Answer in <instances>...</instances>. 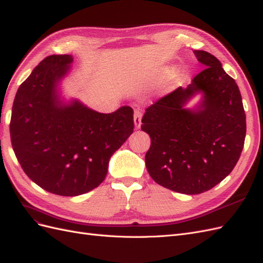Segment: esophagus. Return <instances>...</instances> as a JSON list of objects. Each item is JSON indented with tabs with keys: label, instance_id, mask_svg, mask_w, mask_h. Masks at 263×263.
Returning a JSON list of instances; mask_svg holds the SVG:
<instances>
[{
	"label": "esophagus",
	"instance_id": "1",
	"mask_svg": "<svg viewBox=\"0 0 263 263\" xmlns=\"http://www.w3.org/2000/svg\"><path fill=\"white\" fill-rule=\"evenodd\" d=\"M141 116H142V114H141L140 110H138V109L135 110L134 122H135V127H136V128H139L140 125H141Z\"/></svg>",
	"mask_w": 263,
	"mask_h": 263
}]
</instances>
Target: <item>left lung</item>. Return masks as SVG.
Masks as SVG:
<instances>
[{"instance_id": "8db88e82", "label": "left lung", "mask_w": 263, "mask_h": 263, "mask_svg": "<svg viewBox=\"0 0 263 263\" xmlns=\"http://www.w3.org/2000/svg\"><path fill=\"white\" fill-rule=\"evenodd\" d=\"M206 68L185 89L178 87L146 108L141 130L151 146L145 161L155 182L183 194H200L233 171L246 137L241 94L219 60L208 51L194 50ZM197 91L204 99L196 112L182 105Z\"/></svg>"}]
</instances>
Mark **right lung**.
<instances>
[{
  "label": "right lung",
  "instance_id": "obj_1",
  "mask_svg": "<svg viewBox=\"0 0 263 263\" xmlns=\"http://www.w3.org/2000/svg\"><path fill=\"white\" fill-rule=\"evenodd\" d=\"M72 62L51 54L39 62L15 95L10 134L22 169L50 193L77 196L104 181L109 158L134 132V110L102 114L74 101L62 105L57 84Z\"/></svg>",
  "mask_w": 263,
  "mask_h": 263
}]
</instances>
